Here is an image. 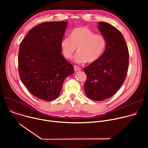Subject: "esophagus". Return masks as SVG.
Segmentation results:
<instances>
[{
  "label": "esophagus",
  "instance_id": "obj_1",
  "mask_svg": "<svg viewBox=\"0 0 148 148\" xmlns=\"http://www.w3.org/2000/svg\"><path fill=\"white\" fill-rule=\"evenodd\" d=\"M74 71H80L81 69L80 67L77 66H74Z\"/></svg>",
  "mask_w": 148,
  "mask_h": 148
}]
</instances>
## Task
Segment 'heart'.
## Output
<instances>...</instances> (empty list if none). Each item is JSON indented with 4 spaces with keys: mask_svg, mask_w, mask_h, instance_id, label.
Masks as SVG:
<instances>
[{
    "mask_svg": "<svg viewBox=\"0 0 148 148\" xmlns=\"http://www.w3.org/2000/svg\"><path fill=\"white\" fill-rule=\"evenodd\" d=\"M107 46L105 37L87 27H78L73 30L70 37L63 38L60 43L62 53L67 59H71L78 47V52L74 57L77 63L94 62L103 54Z\"/></svg>",
    "mask_w": 148,
    "mask_h": 148,
    "instance_id": "heart-1",
    "label": "heart"
}]
</instances>
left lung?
Masks as SVG:
<instances>
[{
  "instance_id": "left-lung-1",
  "label": "left lung",
  "mask_w": 148,
  "mask_h": 148,
  "mask_svg": "<svg viewBox=\"0 0 148 148\" xmlns=\"http://www.w3.org/2000/svg\"><path fill=\"white\" fill-rule=\"evenodd\" d=\"M107 40L100 58L84 69L87 75L84 90L94 101H103L114 95L123 84L129 66V51L122 33L107 22L98 26Z\"/></svg>"
}]
</instances>
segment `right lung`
<instances>
[{
    "mask_svg": "<svg viewBox=\"0 0 148 148\" xmlns=\"http://www.w3.org/2000/svg\"><path fill=\"white\" fill-rule=\"evenodd\" d=\"M67 22H49L33 27L20 43L18 56L21 81L36 97L47 101L60 95L74 67L61 54L60 43Z\"/></svg>",
    "mask_w": 148,
    "mask_h": 148,
    "instance_id": "right-lung-1",
    "label": "right lung"
}]
</instances>
